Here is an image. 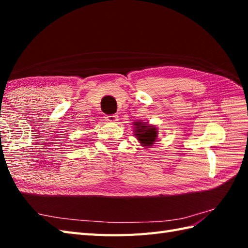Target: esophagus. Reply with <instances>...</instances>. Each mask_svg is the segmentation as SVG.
<instances>
[{"instance_id": "34e87169", "label": "esophagus", "mask_w": 248, "mask_h": 248, "mask_svg": "<svg viewBox=\"0 0 248 248\" xmlns=\"http://www.w3.org/2000/svg\"><path fill=\"white\" fill-rule=\"evenodd\" d=\"M105 120H108V123H115V121L118 120V116L116 114L107 115V116H105Z\"/></svg>"}]
</instances>
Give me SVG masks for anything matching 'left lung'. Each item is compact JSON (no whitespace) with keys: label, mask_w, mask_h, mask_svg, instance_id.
<instances>
[{"label":"left lung","mask_w":248,"mask_h":248,"mask_svg":"<svg viewBox=\"0 0 248 248\" xmlns=\"http://www.w3.org/2000/svg\"><path fill=\"white\" fill-rule=\"evenodd\" d=\"M135 125V135L138 136V140L140 141L143 146H151L155 141L157 136L156 128L147 125L146 124L136 121L134 123Z\"/></svg>","instance_id":"1"}]
</instances>
